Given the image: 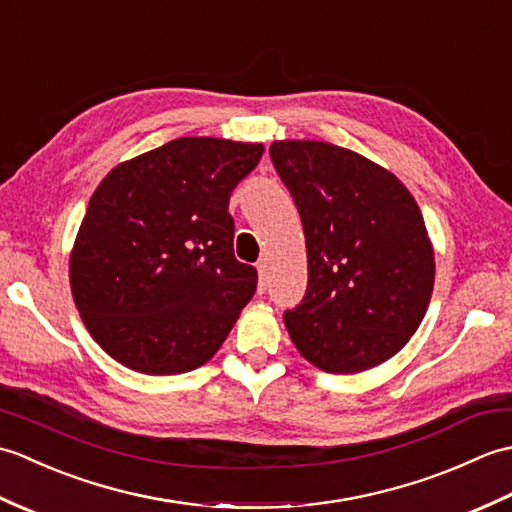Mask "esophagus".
I'll use <instances>...</instances> for the list:
<instances>
[{
	"mask_svg": "<svg viewBox=\"0 0 512 512\" xmlns=\"http://www.w3.org/2000/svg\"><path fill=\"white\" fill-rule=\"evenodd\" d=\"M257 270H259V284H257V290L259 295H264L266 288H268V266L264 262L257 264Z\"/></svg>",
	"mask_w": 512,
	"mask_h": 512,
	"instance_id": "esophagus-1",
	"label": "esophagus"
}]
</instances>
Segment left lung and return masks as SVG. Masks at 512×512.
<instances>
[{
  "mask_svg": "<svg viewBox=\"0 0 512 512\" xmlns=\"http://www.w3.org/2000/svg\"><path fill=\"white\" fill-rule=\"evenodd\" d=\"M301 215L308 288L284 312L297 350L356 374L405 347L427 312L436 262L416 200L394 173L319 140L270 145Z\"/></svg>",
  "mask_w": 512,
  "mask_h": 512,
  "instance_id": "8db88e82",
  "label": "left lung"
}]
</instances>
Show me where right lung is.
Segmentation results:
<instances>
[{"instance_id": "obj_1", "label": "right lung", "mask_w": 512, "mask_h": 512, "mask_svg": "<svg viewBox=\"0 0 512 512\" xmlns=\"http://www.w3.org/2000/svg\"><path fill=\"white\" fill-rule=\"evenodd\" d=\"M262 145L176 138L123 162L94 191L70 257L85 328L136 372L184 374L220 350L257 290L235 259L231 193Z\"/></svg>"}]
</instances>
